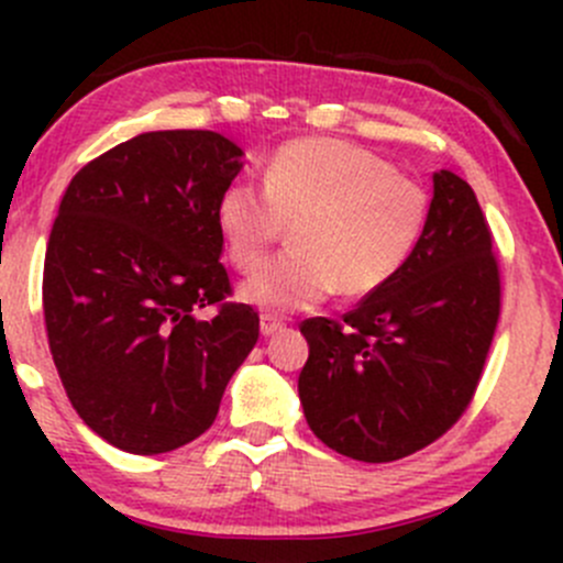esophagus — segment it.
<instances>
[{
  "label": "esophagus",
  "mask_w": 563,
  "mask_h": 563,
  "mask_svg": "<svg viewBox=\"0 0 563 563\" xmlns=\"http://www.w3.org/2000/svg\"><path fill=\"white\" fill-rule=\"evenodd\" d=\"M283 327H286V321H283V318H277V316H272V313L261 316V334H264V338L283 332Z\"/></svg>",
  "instance_id": "1"
}]
</instances>
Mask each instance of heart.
Instances as JSON below:
<instances>
[{
    "label": "heart",
    "instance_id": "b5f03b06",
    "mask_svg": "<svg viewBox=\"0 0 563 563\" xmlns=\"http://www.w3.org/2000/svg\"><path fill=\"white\" fill-rule=\"evenodd\" d=\"M286 223L291 247L242 286L250 305L272 313L387 286L422 236L428 192L349 141H288L266 163L264 187L231 181L218 198L220 236L240 272L261 264Z\"/></svg>",
    "mask_w": 563,
    "mask_h": 563
}]
</instances>
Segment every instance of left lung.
Here are the masks:
<instances>
[{"label":"left lung","mask_w":563,"mask_h":563,"mask_svg":"<svg viewBox=\"0 0 563 563\" xmlns=\"http://www.w3.org/2000/svg\"><path fill=\"white\" fill-rule=\"evenodd\" d=\"M501 316L493 234L465 179L433 174L428 223L402 269L351 313L308 318L299 400L345 457L391 463L463 417Z\"/></svg>","instance_id":"1"}]
</instances>
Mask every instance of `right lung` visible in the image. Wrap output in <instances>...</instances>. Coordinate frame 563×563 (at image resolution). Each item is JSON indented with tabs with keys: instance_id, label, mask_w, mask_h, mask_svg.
Masks as SVG:
<instances>
[{
	"instance_id": "add662e5",
	"label": "right lung",
	"mask_w": 563,
	"mask_h": 563,
	"mask_svg": "<svg viewBox=\"0 0 563 563\" xmlns=\"http://www.w3.org/2000/svg\"><path fill=\"white\" fill-rule=\"evenodd\" d=\"M240 172L225 135L157 130L95 157L62 196L43 266L48 349L78 417L117 450L198 439L258 340L220 264L218 198ZM209 303L219 316L203 322Z\"/></svg>"
}]
</instances>
